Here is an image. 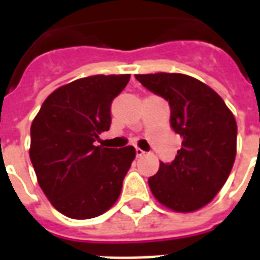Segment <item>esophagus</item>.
I'll list each match as a JSON object with an SVG mask.
<instances>
[{"label":"esophagus","instance_id":"1","mask_svg":"<svg viewBox=\"0 0 260 260\" xmlns=\"http://www.w3.org/2000/svg\"><path fill=\"white\" fill-rule=\"evenodd\" d=\"M136 156H138V157H142V156H145V152H143L142 149H139V147H136Z\"/></svg>","mask_w":260,"mask_h":260}]
</instances>
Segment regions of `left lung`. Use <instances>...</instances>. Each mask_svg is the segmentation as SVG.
I'll list each match as a JSON object with an SVG mask.
<instances>
[{
	"label": "left lung",
	"instance_id": "8db88e82",
	"mask_svg": "<svg viewBox=\"0 0 260 260\" xmlns=\"http://www.w3.org/2000/svg\"><path fill=\"white\" fill-rule=\"evenodd\" d=\"M170 104V122L182 138L171 163L149 178L153 196L174 212H195L223 188L237 153V122L221 97L184 74L135 75Z\"/></svg>",
	"mask_w": 260,
	"mask_h": 260
}]
</instances>
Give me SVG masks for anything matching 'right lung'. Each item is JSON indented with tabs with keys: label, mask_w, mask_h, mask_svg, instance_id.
I'll return each instance as SVG.
<instances>
[{
	"label": "right lung",
	"mask_w": 260,
	"mask_h": 260,
	"mask_svg": "<svg viewBox=\"0 0 260 260\" xmlns=\"http://www.w3.org/2000/svg\"><path fill=\"white\" fill-rule=\"evenodd\" d=\"M129 75H94L54 90L30 126L31 164L48 201L67 217L85 220L118 199L135 147L108 149L94 142L111 125V103Z\"/></svg>",
	"instance_id": "right-lung-1"
}]
</instances>
